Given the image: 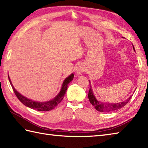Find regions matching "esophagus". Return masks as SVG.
Instances as JSON below:
<instances>
[{
    "instance_id": "esophagus-1",
    "label": "esophagus",
    "mask_w": 148,
    "mask_h": 148,
    "mask_svg": "<svg viewBox=\"0 0 148 148\" xmlns=\"http://www.w3.org/2000/svg\"><path fill=\"white\" fill-rule=\"evenodd\" d=\"M84 71V69L83 66L82 65H79L76 67L75 72H76V74L77 75H81Z\"/></svg>"
}]
</instances>
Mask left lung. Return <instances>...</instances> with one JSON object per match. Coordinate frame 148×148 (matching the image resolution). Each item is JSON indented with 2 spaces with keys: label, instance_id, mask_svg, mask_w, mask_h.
<instances>
[{
  "label": "left lung",
  "instance_id": "left-lung-1",
  "mask_svg": "<svg viewBox=\"0 0 148 148\" xmlns=\"http://www.w3.org/2000/svg\"><path fill=\"white\" fill-rule=\"evenodd\" d=\"M133 48L135 51L134 46H133ZM88 99L90 103H92V105L95 108V109L97 110L98 111L102 112H111V111H116V110L122 108L123 107H124L128 102H129V100L132 98V96H130L129 98L127 99L125 101L119 102V103H112L102 102L100 101H99V100H97V99L95 98L91 85H90V90H89L88 95Z\"/></svg>",
  "mask_w": 148,
  "mask_h": 148
}]
</instances>
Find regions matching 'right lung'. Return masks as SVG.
Returning a JSON list of instances; mask_svg holds the SVG:
<instances>
[{
	"instance_id": "1",
	"label": "right lung",
	"mask_w": 148,
	"mask_h": 148,
	"mask_svg": "<svg viewBox=\"0 0 148 148\" xmlns=\"http://www.w3.org/2000/svg\"><path fill=\"white\" fill-rule=\"evenodd\" d=\"M8 78L16 96L17 97V98L20 100V101L22 103H23V104L25 106H26L27 107H29V108L31 109L37 110V111H51V110L53 109H55L56 107L58 105V103L62 101V99H64V95L66 93V91L67 90L68 84L69 83L71 82L72 79H73L74 74H71L70 76H68L64 80V83L62 84L60 92V93L55 97L54 99L49 100V101L43 102L33 101V100L27 99V97L21 95L20 93L15 90L14 86H12L10 78L9 77V75H8Z\"/></svg>"
}]
</instances>
